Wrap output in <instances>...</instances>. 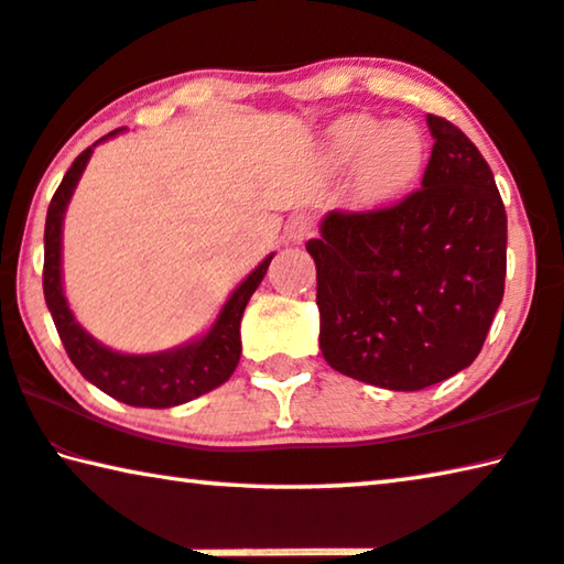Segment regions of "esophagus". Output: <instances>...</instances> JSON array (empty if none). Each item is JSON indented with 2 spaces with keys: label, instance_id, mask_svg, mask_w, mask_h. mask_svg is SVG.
<instances>
[{
  "label": "esophagus",
  "instance_id": "1",
  "mask_svg": "<svg viewBox=\"0 0 564 564\" xmlns=\"http://www.w3.org/2000/svg\"><path fill=\"white\" fill-rule=\"evenodd\" d=\"M312 216L310 214H292L288 224H284V237H288L290 241H302L307 239L312 234Z\"/></svg>",
  "mask_w": 564,
  "mask_h": 564
}]
</instances>
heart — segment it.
Segmentation results:
<instances>
[{
	"label": "heart",
	"mask_w": 564,
	"mask_h": 564,
	"mask_svg": "<svg viewBox=\"0 0 564 564\" xmlns=\"http://www.w3.org/2000/svg\"><path fill=\"white\" fill-rule=\"evenodd\" d=\"M327 149L337 166H358V196L366 204L409 192L426 163V138L409 120L383 126L372 116L340 118L327 133Z\"/></svg>",
	"instance_id": "1"
}]
</instances>
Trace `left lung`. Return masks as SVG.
Masks as SVG:
<instances>
[{
  "label": "left lung",
  "instance_id": "left-lung-1",
  "mask_svg": "<svg viewBox=\"0 0 564 564\" xmlns=\"http://www.w3.org/2000/svg\"><path fill=\"white\" fill-rule=\"evenodd\" d=\"M426 120L421 188L383 209L330 212L305 245L325 360L388 391L469 368L505 297L507 212L494 173L454 123Z\"/></svg>",
  "mask_w": 564,
  "mask_h": 564
}]
</instances>
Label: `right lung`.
Segmentation results:
<instances>
[{
    "mask_svg": "<svg viewBox=\"0 0 564 564\" xmlns=\"http://www.w3.org/2000/svg\"><path fill=\"white\" fill-rule=\"evenodd\" d=\"M116 133H120V128L106 138ZM106 138H100V141H106ZM98 143H93L90 149L77 155L50 202L45 221V270H42L45 302L52 319H55L59 340H63L67 350V358L73 360V366L80 370L85 380H90L93 386H98L102 393L116 398V401L135 405V409H171V405H181L214 391V388L227 383L231 372L237 370L241 355V315H245L247 302L259 288V282L264 280L267 267H270L274 254L267 257L231 292V297L221 307L212 330L198 337V340L181 345L176 350L153 355H123L100 345L93 335L83 330L80 323H75L63 294L65 209Z\"/></svg>",
    "mask_w": 564,
    "mask_h": 564,
    "instance_id": "add662e5",
    "label": "right lung"
}]
</instances>
